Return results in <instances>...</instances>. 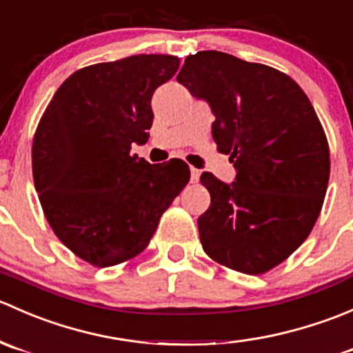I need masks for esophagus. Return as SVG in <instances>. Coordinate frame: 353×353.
Returning a JSON list of instances; mask_svg holds the SVG:
<instances>
[{"label":"esophagus","instance_id":"34e87169","mask_svg":"<svg viewBox=\"0 0 353 353\" xmlns=\"http://www.w3.org/2000/svg\"><path fill=\"white\" fill-rule=\"evenodd\" d=\"M199 176H201V172L198 169H194V167H191V183H198Z\"/></svg>","mask_w":353,"mask_h":353}]
</instances>
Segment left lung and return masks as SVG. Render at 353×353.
<instances>
[{
  "label": "left lung",
  "instance_id": "1",
  "mask_svg": "<svg viewBox=\"0 0 353 353\" xmlns=\"http://www.w3.org/2000/svg\"><path fill=\"white\" fill-rule=\"evenodd\" d=\"M177 81L212 105V137L237 170L199 181L210 208L198 219L203 251L236 272L261 275L311 234L330 181V147L297 81L220 51L188 56Z\"/></svg>",
  "mask_w": 353,
  "mask_h": 353
}]
</instances>
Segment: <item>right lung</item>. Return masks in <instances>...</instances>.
<instances>
[{
    "mask_svg": "<svg viewBox=\"0 0 353 353\" xmlns=\"http://www.w3.org/2000/svg\"><path fill=\"white\" fill-rule=\"evenodd\" d=\"M179 58L138 54L77 70L52 95L32 143V172L52 232L88 265L130 261L190 183L181 159L152 165L131 155L148 140L152 95Z\"/></svg>",
    "mask_w": 353,
    "mask_h": 353,
    "instance_id": "add662e5",
    "label": "right lung"
}]
</instances>
